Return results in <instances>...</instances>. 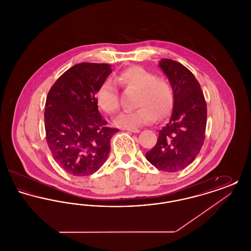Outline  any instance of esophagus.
<instances>
[{"label": "esophagus", "instance_id": "obj_1", "mask_svg": "<svg viewBox=\"0 0 251 251\" xmlns=\"http://www.w3.org/2000/svg\"><path fill=\"white\" fill-rule=\"evenodd\" d=\"M128 131H131V132H134V133H137V132H139L140 130L139 129H137V128H129V129H126Z\"/></svg>", "mask_w": 251, "mask_h": 251}]
</instances>
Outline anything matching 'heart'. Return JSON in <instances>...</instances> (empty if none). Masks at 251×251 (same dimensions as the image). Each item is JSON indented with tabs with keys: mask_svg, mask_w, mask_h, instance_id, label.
Listing matches in <instances>:
<instances>
[{
	"mask_svg": "<svg viewBox=\"0 0 251 251\" xmlns=\"http://www.w3.org/2000/svg\"><path fill=\"white\" fill-rule=\"evenodd\" d=\"M117 79L124 87L138 90L135 105L139 107L120 115L115 120L117 126L129 129L151 124L155 121L157 114L163 118L171 111L174 92L165 77L155 76L144 68L133 66L120 72ZM96 102L107 114H115L120 110L119 91L113 81L106 80L100 85L96 92Z\"/></svg>",
	"mask_w": 251,
	"mask_h": 251,
	"instance_id": "b5f03b06",
	"label": "heart"
}]
</instances>
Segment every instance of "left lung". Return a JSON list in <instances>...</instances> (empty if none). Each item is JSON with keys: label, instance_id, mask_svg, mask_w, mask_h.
I'll list each match as a JSON object with an SVG mask.
<instances>
[{"label": "left lung", "instance_id": "obj_1", "mask_svg": "<svg viewBox=\"0 0 251 251\" xmlns=\"http://www.w3.org/2000/svg\"><path fill=\"white\" fill-rule=\"evenodd\" d=\"M174 92L173 111L159 131L155 146L146 158L156 168L177 172L188 167L200 153L205 139L207 105L201 84L186 67L171 59H162Z\"/></svg>", "mask_w": 251, "mask_h": 251}]
</instances>
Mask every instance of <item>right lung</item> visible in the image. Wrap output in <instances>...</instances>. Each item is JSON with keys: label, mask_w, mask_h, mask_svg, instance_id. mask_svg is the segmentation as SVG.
Segmentation results:
<instances>
[{"label": "right lung", "mask_w": 251, "mask_h": 251, "mask_svg": "<svg viewBox=\"0 0 251 251\" xmlns=\"http://www.w3.org/2000/svg\"><path fill=\"white\" fill-rule=\"evenodd\" d=\"M112 72L110 65L81 63L64 72L49 91L44 112L46 140L55 162L73 176H88L109 155L119 129L108 127L96 92Z\"/></svg>", "instance_id": "1"}]
</instances>
